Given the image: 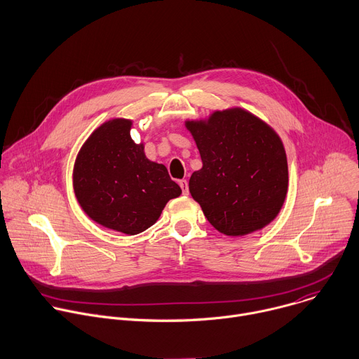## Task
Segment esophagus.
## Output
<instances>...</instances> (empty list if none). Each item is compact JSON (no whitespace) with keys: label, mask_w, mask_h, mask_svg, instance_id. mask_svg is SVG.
Masks as SVG:
<instances>
[{"label":"esophagus","mask_w":359,"mask_h":359,"mask_svg":"<svg viewBox=\"0 0 359 359\" xmlns=\"http://www.w3.org/2000/svg\"><path fill=\"white\" fill-rule=\"evenodd\" d=\"M179 184H180V187H182V190H183V194H184V196H189V183H187V180H186V179L179 180Z\"/></svg>","instance_id":"obj_1"}]
</instances>
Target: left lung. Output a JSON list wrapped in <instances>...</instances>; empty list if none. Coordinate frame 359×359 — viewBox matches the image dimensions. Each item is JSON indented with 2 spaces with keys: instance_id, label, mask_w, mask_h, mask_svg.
<instances>
[{
  "instance_id": "obj_1",
  "label": "left lung",
  "mask_w": 359,
  "mask_h": 359,
  "mask_svg": "<svg viewBox=\"0 0 359 359\" xmlns=\"http://www.w3.org/2000/svg\"><path fill=\"white\" fill-rule=\"evenodd\" d=\"M201 156L189 190L208 222L226 236H244L280 212L289 186L287 158L278 133L241 107L186 119Z\"/></svg>"
}]
</instances>
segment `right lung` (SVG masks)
Returning a JSON list of instances; mask_svg holds the SVG:
<instances>
[{
    "label": "right lung",
    "mask_w": 359,
    "mask_h": 359,
    "mask_svg": "<svg viewBox=\"0 0 359 359\" xmlns=\"http://www.w3.org/2000/svg\"><path fill=\"white\" fill-rule=\"evenodd\" d=\"M133 119L111 118L81 145L73 166V190L97 224L137 235L152 226L169 200L182 194L165 165L149 161L145 144L131 138Z\"/></svg>",
    "instance_id": "right-lung-1"
}]
</instances>
